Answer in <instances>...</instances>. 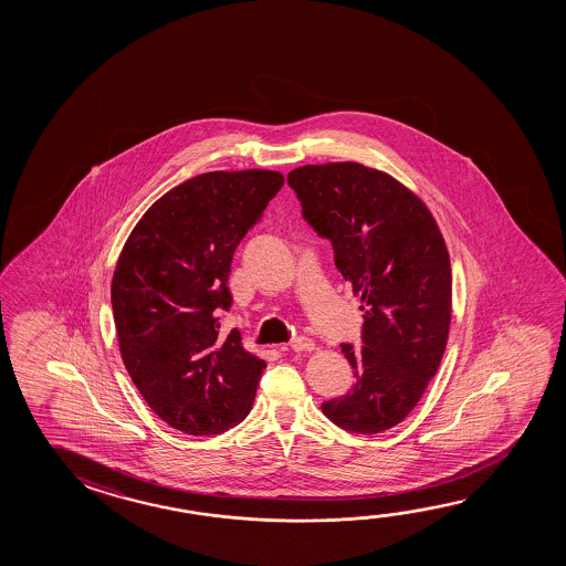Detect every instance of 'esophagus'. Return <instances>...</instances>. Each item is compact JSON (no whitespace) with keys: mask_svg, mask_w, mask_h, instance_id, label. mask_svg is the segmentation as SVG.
<instances>
[{"mask_svg":"<svg viewBox=\"0 0 566 566\" xmlns=\"http://www.w3.org/2000/svg\"><path fill=\"white\" fill-rule=\"evenodd\" d=\"M290 349L296 353L314 352L315 343L307 337H297L294 342L290 343Z\"/></svg>","mask_w":566,"mask_h":566,"instance_id":"esophagus-1","label":"esophagus"}]
</instances>
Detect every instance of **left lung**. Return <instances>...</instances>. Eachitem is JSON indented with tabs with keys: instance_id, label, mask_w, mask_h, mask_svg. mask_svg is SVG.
I'll return each mask as SVG.
<instances>
[{
	"instance_id": "obj_1",
	"label": "left lung",
	"mask_w": 566,
	"mask_h": 566,
	"mask_svg": "<svg viewBox=\"0 0 566 566\" xmlns=\"http://www.w3.org/2000/svg\"><path fill=\"white\" fill-rule=\"evenodd\" d=\"M302 214L332 241L335 266L361 297V347L343 343L353 389L322 405L343 430L377 434L417 407L444 355L452 269L424 201L395 177L357 161L287 174Z\"/></svg>"
}]
</instances>
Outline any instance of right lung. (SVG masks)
<instances>
[{"instance_id":"add662e5","label":"right lung","mask_w":566,"mask_h":566,"mask_svg":"<svg viewBox=\"0 0 566 566\" xmlns=\"http://www.w3.org/2000/svg\"><path fill=\"white\" fill-rule=\"evenodd\" d=\"M284 176L269 169L209 171L149 207L112 276L122 361L169 427L221 434L251 412L266 361L219 334L229 312L232 254L259 223Z\"/></svg>"}]
</instances>
